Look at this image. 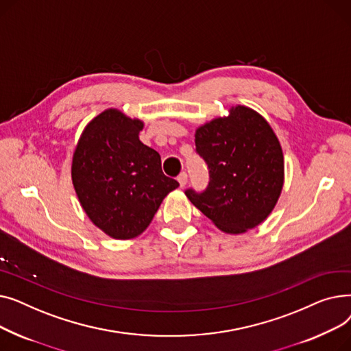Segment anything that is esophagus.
<instances>
[{"label": "esophagus", "mask_w": 351, "mask_h": 351, "mask_svg": "<svg viewBox=\"0 0 351 351\" xmlns=\"http://www.w3.org/2000/svg\"><path fill=\"white\" fill-rule=\"evenodd\" d=\"M178 182H179V185L183 188L188 183V173L186 172H180L179 173V176H178Z\"/></svg>", "instance_id": "esophagus-1"}]
</instances>
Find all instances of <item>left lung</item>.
Segmentation results:
<instances>
[{
	"mask_svg": "<svg viewBox=\"0 0 351 351\" xmlns=\"http://www.w3.org/2000/svg\"><path fill=\"white\" fill-rule=\"evenodd\" d=\"M196 154L209 169L204 191H185L192 204L226 233H243L269 216L285 178L280 143L253 109L236 106L228 118L200 126Z\"/></svg>",
	"mask_w": 351,
	"mask_h": 351,
	"instance_id": "obj_1",
	"label": "left lung"
}]
</instances>
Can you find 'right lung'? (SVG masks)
I'll use <instances>...</instances> for the list:
<instances>
[{
    "mask_svg": "<svg viewBox=\"0 0 351 351\" xmlns=\"http://www.w3.org/2000/svg\"><path fill=\"white\" fill-rule=\"evenodd\" d=\"M143 123L108 109L92 119L72 159V182L89 219L115 239H131L151 223L163 197L179 186L160 156L139 141Z\"/></svg>",
    "mask_w": 351,
    "mask_h": 351,
    "instance_id": "obj_1",
    "label": "right lung"
}]
</instances>
